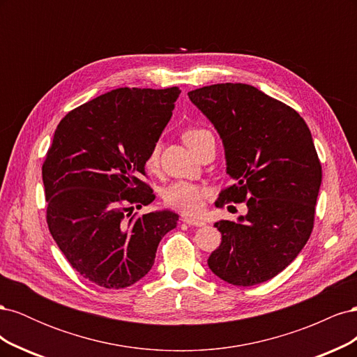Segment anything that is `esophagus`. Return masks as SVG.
I'll use <instances>...</instances> for the list:
<instances>
[{"label": "esophagus", "mask_w": 357, "mask_h": 357, "mask_svg": "<svg viewBox=\"0 0 357 357\" xmlns=\"http://www.w3.org/2000/svg\"><path fill=\"white\" fill-rule=\"evenodd\" d=\"M183 222L188 223L189 226H204L205 222L202 220H197V219H190V218H183Z\"/></svg>", "instance_id": "34e87169"}]
</instances>
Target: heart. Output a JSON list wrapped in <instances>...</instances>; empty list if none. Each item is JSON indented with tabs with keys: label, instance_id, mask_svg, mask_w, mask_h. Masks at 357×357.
<instances>
[{
	"label": "heart",
	"instance_id": "obj_1",
	"mask_svg": "<svg viewBox=\"0 0 357 357\" xmlns=\"http://www.w3.org/2000/svg\"><path fill=\"white\" fill-rule=\"evenodd\" d=\"M183 142L186 146L197 152L205 139L213 137L210 131L204 128H188L183 132ZM146 167L150 171H156L159 167V146H153L146 156ZM208 189L192 181H174L164 190V201L168 207L186 214H197L202 208L204 199L208 197Z\"/></svg>",
	"mask_w": 357,
	"mask_h": 357
}]
</instances>
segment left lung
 I'll use <instances>...</instances> for the list:
<instances>
[{"mask_svg":"<svg viewBox=\"0 0 357 357\" xmlns=\"http://www.w3.org/2000/svg\"><path fill=\"white\" fill-rule=\"evenodd\" d=\"M188 95L218 129L234 180L215 205L247 202L238 222L214 223L222 243L208 266L234 286L268 282L294 262L314 226L321 164L310 129L291 107L250 84L218 83Z\"/></svg>","mask_w":357,"mask_h":357,"instance_id":"obj_1","label":"left lung"}]
</instances>
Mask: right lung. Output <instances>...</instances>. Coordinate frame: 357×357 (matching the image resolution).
Masks as SVG:
<instances>
[{"mask_svg": "<svg viewBox=\"0 0 357 357\" xmlns=\"http://www.w3.org/2000/svg\"><path fill=\"white\" fill-rule=\"evenodd\" d=\"M180 89L119 88L71 110L43 162L49 231L70 265L105 289L143 278L178 215H138L155 201L142 180L146 156L164 131Z\"/></svg>", "mask_w": 357, "mask_h": 357, "instance_id": "add662e5", "label": "right lung"}]
</instances>
